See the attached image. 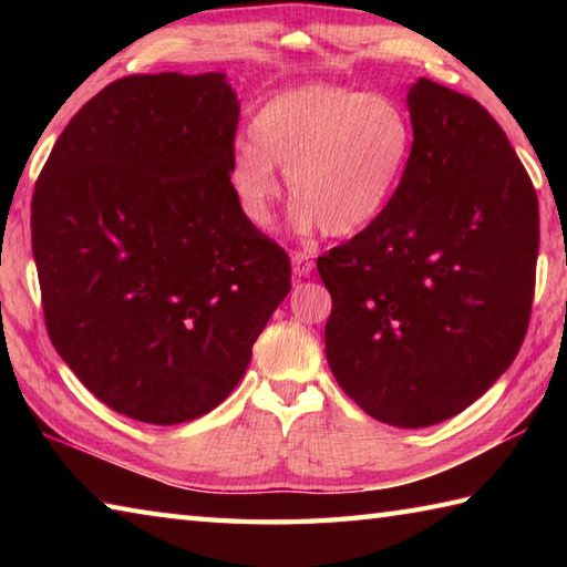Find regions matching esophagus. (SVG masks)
I'll list each match as a JSON object with an SVG mask.
<instances>
[{"label":"esophagus","instance_id":"obj_1","mask_svg":"<svg viewBox=\"0 0 567 567\" xmlns=\"http://www.w3.org/2000/svg\"><path fill=\"white\" fill-rule=\"evenodd\" d=\"M311 270H315V256H309L305 250H297L292 256V272L297 277H309Z\"/></svg>","mask_w":567,"mask_h":567}]
</instances>
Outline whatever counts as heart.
<instances>
[{
  "label": "heart",
  "instance_id": "heart-1",
  "mask_svg": "<svg viewBox=\"0 0 567 567\" xmlns=\"http://www.w3.org/2000/svg\"><path fill=\"white\" fill-rule=\"evenodd\" d=\"M228 161V187L246 221L268 228L280 177L297 221L353 236L390 207L412 161L414 126L402 102L336 82H305L265 100Z\"/></svg>",
  "mask_w": 567,
  "mask_h": 567
}]
</instances>
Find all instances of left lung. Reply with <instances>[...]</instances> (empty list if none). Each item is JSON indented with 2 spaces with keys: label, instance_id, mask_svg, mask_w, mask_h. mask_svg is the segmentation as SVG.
I'll return each mask as SVG.
<instances>
[{
  "label": "left lung",
  "instance_id": "8db88e82",
  "mask_svg": "<svg viewBox=\"0 0 567 567\" xmlns=\"http://www.w3.org/2000/svg\"><path fill=\"white\" fill-rule=\"evenodd\" d=\"M412 161L375 224L317 260L336 382L372 419L461 414L519 353L532 317L538 199L483 104L421 78Z\"/></svg>",
  "mask_w": 567,
  "mask_h": 567
}]
</instances>
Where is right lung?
Listing matches in <instances>:
<instances>
[{"instance_id": "obj_1", "label": "right lung", "mask_w": 567, "mask_h": 567, "mask_svg": "<svg viewBox=\"0 0 567 567\" xmlns=\"http://www.w3.org/2000/svg\"><path fill=\"white\" fill-rule=\"evenodd\" d=\"M224 72L128 75L70 118L35 179L45 329L100 402L173 426L219 406L292 287L228 187Z\"/></svg>"}]
</instances>
